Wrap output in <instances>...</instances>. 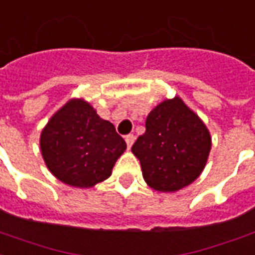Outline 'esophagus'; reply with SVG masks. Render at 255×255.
Wrapping results in <instances>:
<instances>
[{
  "label": "esophagus",
  "instance_id": "1",
  "mask_svg": "<svg viewBox=\"0 0 255 255\" xmlns=\"http://www.w3.org/2000/svg\"><path fill=\"white\" fill-rule=\"evenodd\" d=\"M125 141L128 144V147L130 148L133 145V142H134V134H128V136L125 137Z\"/></svg>",
  "mask_w": 255,
  "mask_h": 255
}]
</instances>
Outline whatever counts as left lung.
Here are the masks:
<instances>
[{
  "mask_svg": "<svg viewBox=\"0 0 255 255\" xmlns=\"http://www.w3.org/2000/svg\"><path fill=\"white\" fill-rule=\"evenodd\" d=\"M211 148L206 125L180 97L165 100L145 121V133L131 147L148 185L174 192L194 182L203 171Z\"/></svg>",
  "mask_w": 255,
  "mask_h": 255,
  "instance_id": "obj_1",
  "label": "left lung"
}]
</instances>
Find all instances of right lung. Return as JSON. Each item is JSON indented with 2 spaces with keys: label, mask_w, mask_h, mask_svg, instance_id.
I'll use <instances>...</instances> for the list:
<instances>
[{
  "label": "right lung",
  "mask_w": 255,
  "mask_h": 255,
  "mask_svg": "<svg viewBox=\"0 0 255 255\" xmlns=\"http://www.w3.org/2000/svg\"><path fill=\"white\" fill-rule=\"evenodd\" d=\"M39 145L50 173L78 188H90L108 178L126 149L114 125L82 99L67 102L49 119Z\"/></svg>",
  "instance_id": "obj_1"
}]
</instances>
